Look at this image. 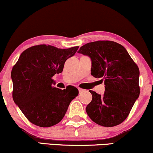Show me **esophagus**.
Masks as SVG:
<instances>
[{
  "mask_svg": "<svg viewBox=\"0 0 153 153\" xmlns=\"http://www.w3.org/2000/svg\"><path fill=\"white\" fill-rule=\"evenodd\" d=\"M84 91H85V90H84V89L80 88H78V91H79V93H82V92H83Z\"/></svg>",
  "mask_w": 153,
  "mask_h": 153,
  "instance_id": "1",
  "label": "esophagus"
}]
</instances>
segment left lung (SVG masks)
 Instances as JSON below:
<instances>
[{"label":"left lung","mask_w":153,"mask_h":153,"mask_svg":"<svg viewBox=\"0 0 153 153\" xmlns=\"http://www.w3.org/2000/svg\"><path fill=\"white\" fill-rule=\"evenodd\" d=\"M78 53L91 59V75L102 78L103 95L89 91L92 101L86 106L93 122L103 127H114L127 119L140 96L138 66L122 45L112 41L87 43Z\"/></svg>","instance_id":"1"}]
</instances>
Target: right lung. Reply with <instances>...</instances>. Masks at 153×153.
Masks as SVG:
<instances>
[{"label": "right lung", "mask_w": 153, "mask_h": 153, "mask_svg": "<svg viewBox=\"0 0 153 153\" xmlns=\"http://www.w3.org/2000/svg\"><path fill=\"white\" fill-rule=\"evenodd\" d=\"M78 49L39 45L21 54L11 71L13 99L32 124L41 127L58 124L78 95V88L72 85L64 90L52 86V77L62 73L65 61Z\"/></svg>", "instance_id": "obj_1"}]
</instances>
